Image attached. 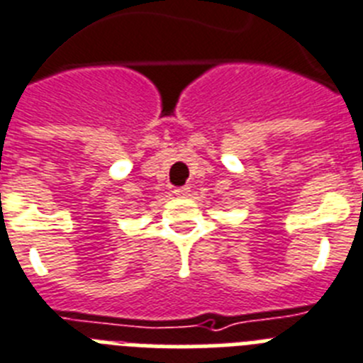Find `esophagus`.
<instances>
[{
	"label": "esophagus",
	"mask_w": 363,
	"mask_h": 363,
	"mask_svg": "<svg viewBox=\"0 0 363 363\" xmlns=\"http://www.w3.org/2000/svg\"><path fill=\"white\" fill-rule=\"evenodd\" d=\"M173 194L177 195V197H186V195H190V188L188 186H181V188H175Z\"/></svg>",
	"instance_id": "1"
}]
</instances>
